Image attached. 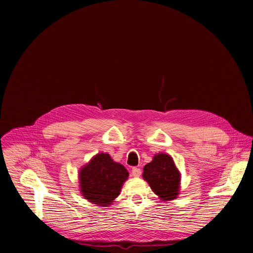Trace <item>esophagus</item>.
Listing matches in <instances>:
<instances>
[{
  "label": "esophagus",
  "instance_id": "34e87169",
  "mask_svg": "<svg viewBox=\"0 0 253 253\" xmlns=\"http://www.w3.org/2000/svg\"><path fill=\"white\" fill-rule=\"evenodd\" d=\"M131 174L133 177H139L141 175V169L139 168H132L131 169Z\"/></svg>",
  "mask_w": 253,
  "mask_h": 253
}]
</instances>
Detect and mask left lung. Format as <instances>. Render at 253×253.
<instances>
[{
    "label": "left lung",
    "mask_w": 253,
    "mask_h": 253,
    "mask_svg": "<svg viewBox=\"0 0 253 253\" xmlns=\"http://www.w3.org/2000/svg\"><path fill=\"white\" fill-rule=\"evenodd\" d=\"M142 176L163 200H173L178 195L180 174L169 154L155 155L152 162L143 168Z\"/></svg>",
    "instance_id": "obj_1"
}]
</instances>
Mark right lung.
<instances>
[{
  "label": "right lung",
  "instance_id": "add662e5",
  "mask_svg": "<svg viewBox=\"0 0 253 253\" xmlns=\"http://www.w3.org/2000/svg\"><path fill=\"white\" fill-rule=\"evenodd\" d=\"M80 188L90 202L105 207L120 195L128 171L107 153H100L80 170Z\"/></svg>",
  "mask_w": 253,
  "mask_h": 253
}]
</instances>
